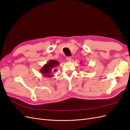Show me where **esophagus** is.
<instances>
[{
  "instance_id": "1",
  "label": "esophagus",
  "mask_w": 130,
  "mask_h": 130,
  "mask_svg": "<svg viewBox=\"0 0 130 130\" xmlns=\"http://www.w3.org/2000/svg\"><path fill=\"white\" fill-rule=\"evenodd\" d=\"M66 59H67V61H68V62H70V61H72L71 57H67Z\"/></svg>"
}]
</instances>
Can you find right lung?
Returning <instances> with one entry per match:
<instances>
[{
  "mask_svg": "<svg viewBox=\"0 0 130 130\" xmlns=\"http://www.w3.org/2000/svg\"><path fill=\"white\" fill-rule=\"evenodd\" d=\"M60 63L57 61L54 60H49L40 69V71L43 76L52 77L54 76L53 74L56 71L55 68Z\"/></svg>",
  "mask_w": 130,
  "mask_h": 130,
  "instance_id": "right-lung-1",
  "label": "right lung"
}]
</instances>
